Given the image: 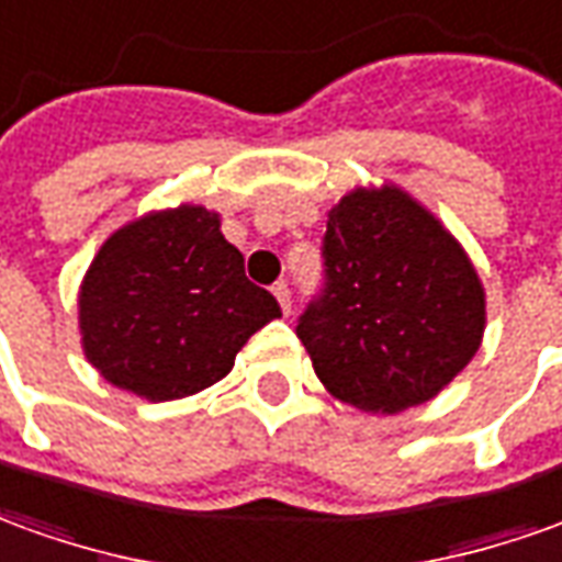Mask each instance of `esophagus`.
<instances>
[{
	"label": "esophagus",
	"instance_id": "34e87169",
	"mask_svg": "<svg viewBox=\"0 0 562 562\" xmlns=\"http://www.w3.org/2000/svg\"><path fill=\"white\" fill-rule=\"evenodd\" d=\"M272 293H274V300H278V305H281V312H284V315H290V288L288 284H284V281H278V284L272 288Z\"/></svg>",
	"mask_w": 562,
	"mask_h": 562
}]
</instances>
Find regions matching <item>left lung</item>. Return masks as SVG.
<instances>
[{
    "label": "left lung",
    "instance_id": "1",
    "mask_svg": "<svg viewBox=\"0 0 562 562\" xmlns=\"http://www.w3.org/2000/svg\"><path fill=\"white\" fill-rule=\"evenodd\" d=\"M327 290L303 339L324 389L394 416L425 404L477 355L486 290L462 241L397 183L355 186L327 214Z\"/></svg>",
    "mask_w": 562,
    "mask_h": 562
}]
</instances>
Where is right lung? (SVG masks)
I'll list each match as a JSON object with an SVG mask.
<instances>
[{
	"mask_svg": "<svg viewBox=\"0 0 562 562\" xmlns=\"http://www.w3.org/2000/svg\"><path fill=\"white\" fill-rule=\"evenodd\" d=\"M274 318L281 305L247 281L220 214L189 201L119 226L79 284L88 363L153 404L211 389Z\"/></svg>",
	"mask_w": 562,
	"mask_h": 562,
	"instance_id": "add662e5",
	"label": "right lung"
}]
</instances>
